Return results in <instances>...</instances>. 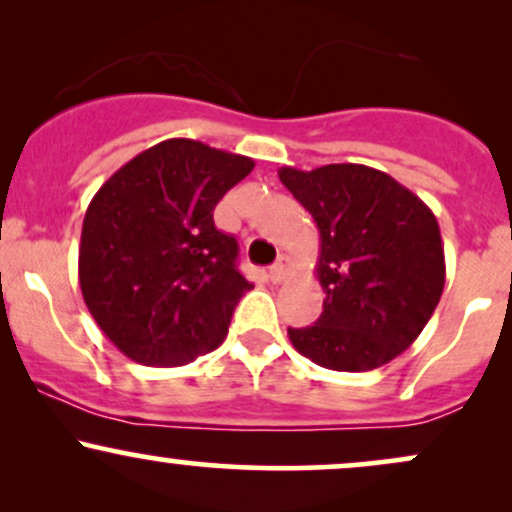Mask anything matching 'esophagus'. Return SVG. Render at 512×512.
<instances>
[{
    "instance_id": "1",
    "label": "esophagus",
    "mask_w": 512,
    "mask_h": 512,
    "mask_svg": "<svg viewBox=\"0 0 512 512\" xmlns=\"http://www.w3.org/2000/svg\"><path fill=\"white\" fill-rule=\"evenodd\" d=\"M291 272V260L286 255H281L279 260H276L272 267H269V279L274 281V284H281V281L286 279Z\"/></svg>"
}]
</instances>
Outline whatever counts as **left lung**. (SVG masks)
<instances>
[{"instance_id": "1", "label": "left lung", "mask_w": 512, "mask_h": 512, "mask_svg": "<svg viewBox=\"0 0 512 512\" xmlns=\"http://www.w3.org/2000/svg\"><path fill=\"white\" fill-rule=\"evenodd\" d=\"M279 180L317 223L325 291L315 325L289 327L291 344L330 370L385 366L414 344L443 293L436 216L395 178L361 163L284 166Z\"/></svg>"}]
</instances>
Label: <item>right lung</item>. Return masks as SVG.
Listing matches in <instances>:
<instances>
[{"label": "right lung", "instance_id": "right-lung-1", "mask_svg": "<svg viewBox=\"0 0 512 512\" xmlns=\"http://www.w3.org/2000/svg\"><path fill=\"white\" fill-rule=\"evenodd\" d=\"M255 161L166 139L125 163L88 204L79 245L84 303L105 337L142 366H185L226 339L252 284L214 207Z\"/></svg>", "mask_w": 512, "mask_h": 512}]
</instances>
